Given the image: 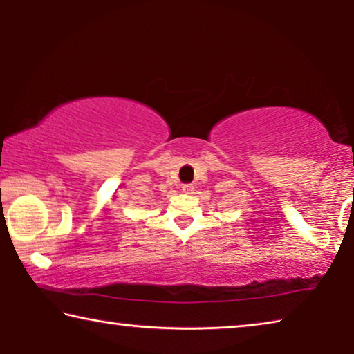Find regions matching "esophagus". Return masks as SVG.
Listing matches in <instances>:
<instances>
[{
	"label": "esophagus",
	"mask_w": 354,
	"mask_h": 354,
	"mask_svg": "<svg viewBox=\"0 0 354 354\" xmlns=\"http://www.w3.org/2000/svg\"><path fill=\"white\" fill-rule=\"evenodd\" d=\"M183 192H184V194H187V195L194 194V185H192V184H184L183 185Z\"/></svg>",
	"instance_id": "esophagus-1"
}]
</instances>
